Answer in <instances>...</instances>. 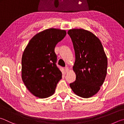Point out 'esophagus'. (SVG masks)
Listing matches in <instances>:
<instances>
[{"mask_svg": "<svg viewBox=\"0 0 124 124\" xmlns=\"http://www.w3.org/2000/svg\"><path fill=\"white\" fill-rule=\"evenodd\" d=\"M65 72H66V73H67V72L69 71V67H65Z\"/></svg>", "mask_w": 124, "mask_h": 124, "instance_id": "34e87169", "label": "esophagus"}]
</instances>
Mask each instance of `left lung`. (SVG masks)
Listing matches in <instances>:
<instances>
[{
    "instance_id": "left-lung-1",
    "label": "left lung",
    "mask_w": 124,
    "mask_h": 124,
    "mask_svg": "<svg viewBox=\"0 0 124 124\" xmlns=\"http://www.w3.org/2000/svg\"><path fill=\"white\" fill-rule=\"evenodd\" d=\"M71 37L75 52L73 70L76 80L70 84L78 96L88 98L99 91L107 74V58L101 41L95 35L84 29H71Z\"/></svg>"
}]
</instances>
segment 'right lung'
I'll return each mask as SVG.
<instances>
[{
    "label": "right lung",
    "instance_id": "obj_1",
    "mask_svg": "<svg viewBox=\"0 0 124 124\" xmlns=\"http://www.w3.org/2000/svg\"><path fill=\"white\" fill-rule=\"evenodd\" d=\"M66 34L65 30L46 29L30 40L22 58V78L34 96L45 98L54 94L62 73L57 66L54 48Z\"/></svg>",
    "mask_w": 124,
    "mask_h": 124
}]
</instances>
